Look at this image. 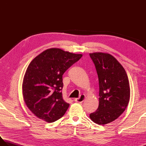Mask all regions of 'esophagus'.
I'll return each instance as SVG.
<instances>
[{
	"mask_svg": "<svg viewBox=\"0 0 146 146\" xmlns=\"http://www.w3.org/2000/svg\"><path fill=\"white\" fill-rule=\"evenodd\" d=\"M85 98V95H80V97L79 98H76L75 99V101L76 102H78V103H82V102L84 101Z\"/></svg>",
	"mask_w": 146,
	"mask_h": 146,
	"instance_id": "1",
	"label": "esophagus"
}]
</instances>
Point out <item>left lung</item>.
<instances>
[{
  "mask_svg": "<svg viewBox=\"0 0 146 146\" xmlns=\"http://www.w3.org/2000/svg\"><path fill=\"white\" fill-rule=\"evenodd\" d=\"M90 56L95 64L98 77L99 105L90 114L97 124L113 122L122 114L130 100V86L126 71L113 56L94 52Z\"/></svg>",
  "mask_w": 146,
  "mask_h": 146,
  "instance_id": "8db88e82",
  "label": "left lung"
}]
</instances>
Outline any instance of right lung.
Returning <instances> with one entry per match:
<instances>
[{"label": "right lung", "instance_id": "1", "mask_svg": "<svg viewBox=\"0 0 146 146\" xmlns=\"http://www.w3.org/2000/svg\"><path fill=\"white\" fill-rule=\"evenodd\" d=\"M82 57L59 48L46 49L27 68L23 83L24 100L33 114L47 122L64 115L70 104L62 96L63 75Z\"/></svg>", "mask_w": 146, "mask_h": 146}]
</instances>
